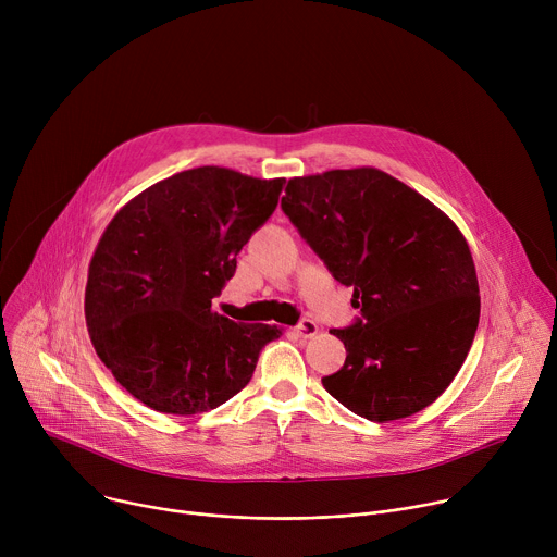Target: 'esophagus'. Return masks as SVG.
<instances>
[{
    "label": "esophagus",
    "mask_w": 557,
    "mask_h": 557,
    "mask_svg": "<svg viewBox=\"0 0 557 557\" xmlns=\"http://www.w3.org/2000/svg\"><path fill=\"white\" fill-rule=\"evenodd\" d=\"M293 331L299 339H308V337L317 335V324L312 320H299V324Z\"/></svg>",
    "instance_id": "obj_1"
}]
</instances>
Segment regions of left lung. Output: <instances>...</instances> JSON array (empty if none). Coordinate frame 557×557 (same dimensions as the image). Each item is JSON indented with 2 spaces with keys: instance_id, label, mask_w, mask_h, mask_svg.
I'll return each instance as SVG.
<instances>
[{
  "instance_id": "1",
  "label": "left lung",
  "mask_w": 557,
  "mask_h": 557,
  "mask_svg": "<svg viewBox=\"0 0 557 557\" xmlns=\"http://www.w3.org/2000/svg\"><path fill=\"white\" fill-rule=\"evenodd\" d=\"M282 211L361 310L333 329L346 361L322 383L368 421L434 404L460 370L481 317L462 233L428 198L379 170L288 181Z\"/></svg>"
}]
</instances>
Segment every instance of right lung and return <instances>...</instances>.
<instances>
[{
  "label": "right lung",
  "mask_w": 557,
  "mask_h": 557,
  "mask_svg": "<svg viewBox=\"0 0 557 557\" xmlns=\"http://www.w3.org/2000/svg\"><path fill=\"white\" fill-rule=\"evenodd\" d=\"M284 178L198 168L151 185L108 224L90 262L86 320L101 361L140 404L198 414L253 376L282 331L211 310Z\"/></svg>",
  "instance_id": "add662e5"
}]
</instances>
